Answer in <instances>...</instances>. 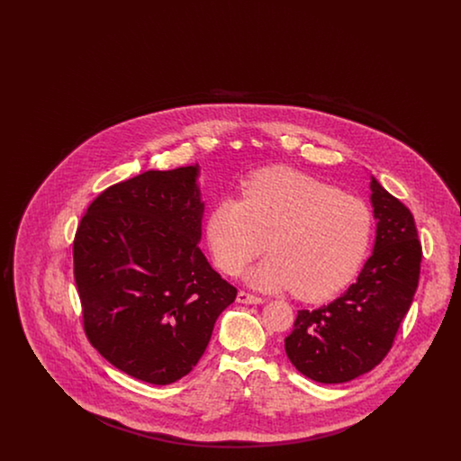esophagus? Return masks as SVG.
I'll use <instances>...</instances> for the list:
<instances>
[{
    "instance_id": "1",
    "label": "esophagus",
    "mask_w": 461,
    "mask_h": 461,
    "mask_svg": "<svg viewBox=\"0 0 461 461\" xmlns=\"http://www.w3.org/2000/svg\"><path fill=\"white\" fill-rule=\"evenodd\" d=\"M237 303H240V304H261L263 299L258 297V295H254V294H249V292L240 290L239 295H237Z\"/></svg>"
}]
</instances>
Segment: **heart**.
<instances>
[{"mask_svg": "<svg viewBox=\"0 0 461 461\" xmlns=\"http://www.w3.org/2000/svg\"><path fill=\"white\" fill-rule=\"evenodd\" d=\"M373 237V212L316 177L267 169L252 176L241 198H222L205 221V239L221 271L239 275L267 240L269 258L247 273L261 290H294L325 301L351 282Z\"/></svg>", "mask_w": 461, "mask_h": 461, "instance_id": "1", "label": "heart"}]
</instances>
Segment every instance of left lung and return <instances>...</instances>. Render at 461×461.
Returning <instances> with one entry per match:
<instances>
[{
	"instance_id": "1",
	"label": "left lung",
	"mask_w": 461,
	"mask_h": 461,
	"mask_svg": "<svg viewBox=\"0 0 461 461\" xmlns=\"http://www.w3.org/2000/svg\"><path fill=\"white\" fill-rule=\"evenodd\" d=\"M376 235L357 280L329 306L297 312L285 339L290 363L320 384H344L373 370L391 351L413 303L421 245L410 209L375 177Z\"/></svg>"
}]
</instances>
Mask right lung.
Masks as SVG:
<instances>
[{
  "mask_svg": "<svg viewBox=\"0 0 461 461\" xmlns=\"http://www.w3.org/2000/svg\"><path fill=\"white\" fill-rule=\"evenodd\" d=\"M198 164L147 171L91 202L74 239V278L91 346L117 370L167 385L205 351L237 288L198 249Z\"/></svg>",
  "mask_w": 461,
  "mask_h": 461,
  "instance_id": "add662e5",
  "label": "right lung"
}]
</instances>
